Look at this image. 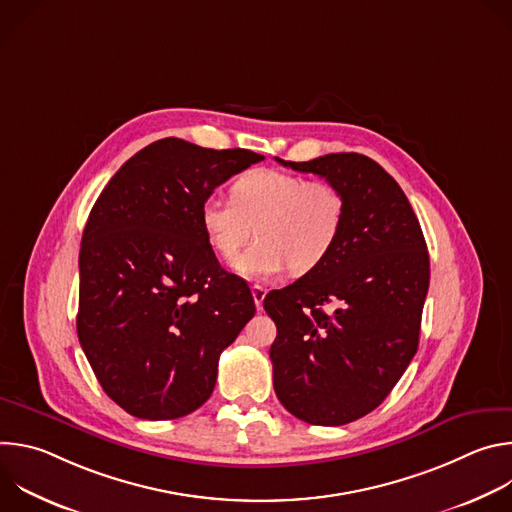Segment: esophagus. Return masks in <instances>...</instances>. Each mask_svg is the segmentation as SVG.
<instances>
[{
	"mask_svg": "<svg viewBox=\"0 0 512 512\" xmlns=\"http://www.w3.org/2000/svg\"><path fill=\"white\" fill-rule=\"evenodd\" d=\"M251 291H253V300H255L257 310H263V300H265L267 289H265V287H261V285H253V287H251Z\"/></svg>",
	"mask_w": 512,
	"mask_h": 512,
	"instance_id": "obj_1",
	"label": "esophagus"
}]
</instances>
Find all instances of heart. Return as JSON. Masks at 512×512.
I'll use <instances>...</instances> for the list:
<instances>
[{"mask_svg":"<svg viewBox=\"0 0 512 512\" xmlns=\"http://www.w3.org/2000/svg\"><path fill=\"white\" fill-rule=\"evenodd\" d=\"M231 198H204L200 227L223 259L235 257L257 233V243L233 263L239 275L253 281L275 279L287 267L298 273L314 269L342 231L344 198L324 180L257 168L235 180Z\"/></svg>","mask_w":512,"mask_h":512,"instance_id":"1","label":"heart"}]
</instances>
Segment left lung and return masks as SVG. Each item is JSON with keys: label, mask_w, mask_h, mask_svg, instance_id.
Listing matches in <instances>:
<instances>
[{"label": "left lung", "mask_w": 512, "mask_h": 512, "mask_svg": "<svg viewBox=\"0 0 512 512\" xmlns=\"http://www.w3.org/2000/svg\"><path fill=\"white\" fill-rule=\"evenodd\" d=\"M277 162L336 186L344 221L320 265L263 300L277 326L275 395L306 423L344 425L377 409L417 352L427 245L405 192L375 160Z\"/></svg>", "instance_id": "left-lung-1"}]
</instances>
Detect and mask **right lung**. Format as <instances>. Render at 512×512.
Returning a JSON list of instances; mask_svg holds the SVG:
<instances>
[{
    "mask_svg": "<svg viewBox=\"0 0 512 512\" xmlns=\"http://www.w3.org/2000/svg\"><path fill=\"white\" fill-rule=\"evenodd\" d=\"M261 160L166 137L97 198L81 241L77 332L103 391L129 415L196 411L212 395L218 356L255 316L247 281L204 239L200 204Z\"/></svg>",
    "mask_w": 512,
    "mask_h": 512,
    "instance_id": "add662e5",
    "label": "right lung"
}]
</instances>
